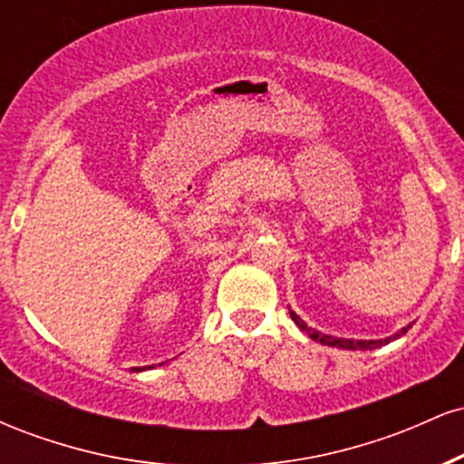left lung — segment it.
Returning a JSON list of instances; mask_svg holds the SVG:
<instances>
[{"label": "left lung", "mask_w": 464, "mask_h": 464, "mask_svg": "<svg viewBox=\"0 0 464 464\" xmlns=\"http://www.w3.org/2000/svg\"><path fill=\"white\" fill-rule=\"evenodd\" d=\"M290 316H292V321L296 323V327L301 329V332H305L307 335H310L312 340H318V343L321 344H327V347H338V349H351V351H369V349H377V347H382V344H388L391 343V340H395V338H399V335H403L410 329V324L408 327H403L401 332H397L395 335H391V338H384V340H349V338H334V335H327V334H321V332H316V329H312V327H307V323L305 321H301V316H296L295 312L290 310Z\"/></svg>", "instance_id": "1"}]
</instances>
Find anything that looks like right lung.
I'll list each match as a JSON object with an SVG mask.
<instances>
[{"label": "right lung", "mask_w": 464, "mask_h": 464, "mask_svg": "<svg viewBox=\"0 0 464 464\" xmlns=\"http://www.w3.org/2000/svg\"><path fill=\"white\" fill-rule=\"evenodd\" d=\"M148 369H152V366H148ZM135 371H143V369H135Z\"/></svg>", "instance_id": "obj_1"}]
</instances>
